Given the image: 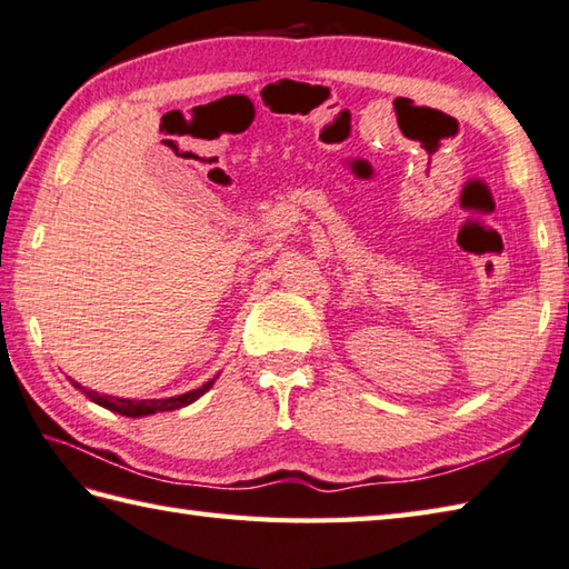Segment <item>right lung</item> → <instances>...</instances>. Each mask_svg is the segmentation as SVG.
I'll list each match as a JSON object with an SVG mask.
<instances>
[{
	"instance_id": "obj_1",
	"label": "right lung",
	"mask_w": 569,
	"mask_h": 569,
	"mask_svg": "<svg viewBox=\"0 0 569 569\" xmlns=\"http://www.w3.org/2000/svg\"><path fill=\"white\" fill-rule=\"evenodd\" d=\"M218 378V376H216ZM216 378H211L208 382H203L201 388L196 390H189L183 392V396H173V398H159V400H130V398H112V396H100V392L90 390V388H83L80 382L71 380L73 388H78L80 392L88 400H92L96 405H100V408L106 410H112L118 415H124V417H144V415H157V412H169V410H179V408H187V405L199 400L203 392H208L213 388Z\"/></svg>"
}]
</instances>
